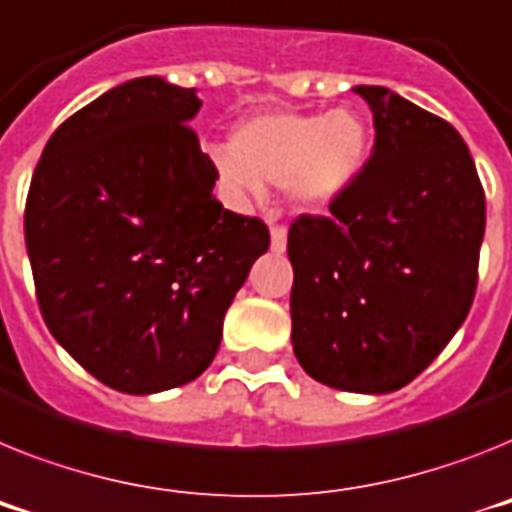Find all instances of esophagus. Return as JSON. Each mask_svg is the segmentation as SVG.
<instances>
[{
    "label": "esophagus",
    "instance_id": "34e87169",
    "mask_svg": "<svg viewBox=\"0 0 512 512\" xmlns=\"http://www.w3.org/2000/svg\"><path fill=\"white\" fill-rule=\"evenodd\" d=\"M286 239H289V231H286V226H273V229H270V249H273V252H278V255H281V252H286Z\"/></svg>",
    "mask_w": 512,
    "mask_h": 512
}]
</instances>
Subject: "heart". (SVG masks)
I'll use <instances>...</instances> for the list:
<instances>
[{
	"mask_svg": "<svg viewBox=\"0 0 512 512\" xmlns=\"http://www.w3.org/2000/svg\"><path fill=\"white\" fill-rule=\"evenodd\" d=\"M369 156V127L354 109L328 114H263L231 137L216 169L236 200L263 197L265 184H286L291 203L317 210L351 187Z\"/></svg>",
	"mask_w": 512,
	"mask_h": 512,
	"instance_id": "obj_1",
	"label": "heart"
}]
</instances>
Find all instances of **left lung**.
<instances>
[{
    "instance_id": "8db88e82",
    "label": "left lung",
    "mask_w": 512,
    "mask_h": 512,
    "mask_svg": "<svg viewBox=\"0 0 512 512\" xmlns=\"http://www.w3.org/2000/svg\"><path fill=\"white\" fill-rule=\"evenodd\" d=\"M354 90L372 109L375 148L330 216L291 223V341L322 385L390 393L466 320L487 205L453 124L380 85Z\"/></svg>"
}]
</instances>
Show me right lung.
Returning a JSON list of instances; mask_svg holds the SVG:
<instances>
[{
    "label": "right lung",
    "instance_id": "right-lung-1",
    "mask_svg": "<svg viewBox=\"0 0 512 512\" xmlns=\"http://www.w3.org/2000/svg\"><path fill=\"white\" fill-rule=\"evenodd\" d=\"M192 88L137 77L49 137L25 200L41 315L77 364L119 393L203 375L223 315L270 247L260 218L213 197L218 169Z\"/></svg>",
    "mask_w": 512,
    "mask_h": 512
}]
</instances>
